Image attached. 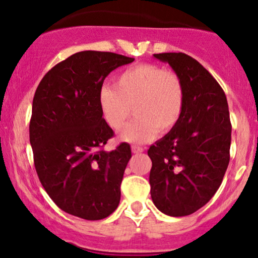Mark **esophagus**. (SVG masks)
Listing matches in <instances>:
<instances>
[{"label":"esophagus","mask_w":258,"mask_h":258,"mask_svg":"<svg viewBox=\"0 0 258 258\" xmlns=\"http://www.w3.org/2000/svg\"><path fill=\"white\" fill-rule=\"evenodd\" d=\"M132 153L133 154H139V153H143L144 152V149L142 147H139V146H132Z\"/></svg>","instance_id":"obj_1"}]
</instances>
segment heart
<instances>
[{
    "instance_id": "heart-1",
    "label": "heart",
    "mask_w": 258,
    "mask_h": 258,
    "mask_svg": "<svg viewBox=\"0 0 258 258\" xmlns=\"http://www.w3.org/2000/svg\"><path fill=\"white\" fill-rule=\"evenodd\" d=\"M184 102L180 76L155 64L127 68L116 76L115 86H103L98 94L100 112L111 128H122L135 110L137 117L121 132V138L131 143H143L172 130Z\"/></svg>"
}]
</instances>
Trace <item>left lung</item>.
Here are the masks:
<instances>
[{"mask_svg":"<svg viewBox=\"0 0 258 258\" xmlns=\"http://www.w3.org/2000/svg\"><path fill=\"white\" fill-rule=\"evenodd\" d=\"M154 57L180 76L185 102L178 123L148 150L150 194L160 211L182 217L206 205L223 180L230 159L229 109L220 84L190 55Z\"/></svg>","mask_w":258,"mask_h":258,"instance_id":"left-lung-1","label":"left lung"}]
</instances>
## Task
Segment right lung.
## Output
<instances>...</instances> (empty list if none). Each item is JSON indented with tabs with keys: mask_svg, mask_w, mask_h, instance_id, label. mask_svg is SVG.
Wrapping results in <instances>:
<instances>
[{
	"mask_svg": "<svg viewBox=\"0 0 258 258\" xmlns=\"http://www.w3.org/2000/svg\"><path fill=\"white\" fill-rule=\"evenodd\" d=\"M135 58L84 51L52 68L37 86L29 132L40 182L55 205L88 221L119 206L131 147H103L114 136L100 112L98 94L106 76Z\"/></svg>",
	"mask_w": 258,
	"mask_h": 258,
	"instance_id": "right-lung-1",
	"label": "right lung"
}]
</instances>
